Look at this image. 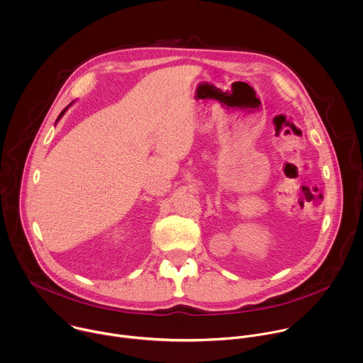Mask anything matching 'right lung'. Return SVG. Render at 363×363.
<instances>
[{"label":"right lung","mask_w":363,"mask_h":363,"mask_svg":"<svg viewBox=\"0 0 363 363\" xmlns=\"http://www.w3.org/2000/svg\"><path fill=\"white\" fill-rule=\"evenodd\" d=\"M65 111H66V108H65V110H63V111H62V113H60V114H59V117H57V118H60V117H62V114H63V113H65Z\"/></svg>","instance_id":"1"}]
</instances>
